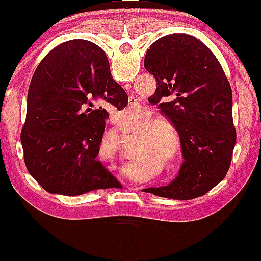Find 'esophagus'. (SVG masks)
Returning <instances> with one entry per match:
<instances>
[{
	"label": "esophagus",
	"instance_id": "34e87169",
	"mask_svg": "<svg viewBox=\"0 0 261 261\" xmlns=\"http://www.w3.org/2000/svg\"><path fill=\"white\" fill-rule=\"evenodd\" d=\"M137 103V99H135V98H130V104H136ZM133 190H139V188H133Z\"/></svg>",
	"mask_w": 261,
	"mask_h": 261
}]
</instances>
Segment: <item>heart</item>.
I'll return each mask as SVG.
<instances>
[{
	"label": "heart",
	"instance_id": "b5f03b06",
	"mask_svg": "<svg viewBox=\"0 0 261 261\" xmlns=\"http://www.w3.org/2000/svg\"><path fill=\"white\" fill-rule=\"evenodd\" d=\"M124 113L126 114V116H128V118L131 119V121H134L135 119H136V116L141 113V108L127 107L126 109L124 110ZM154 120L155 118L152 113H147L145 115V118H143L142 126H147V124L149 126L143 128L141 134H142L143 136L149 137V140L140 141L139 148H137L136 152H135V154L136 155H141L142 153H145V152H147L148 149L157 154L166 153V151H168V148L170 147V139L168 137V135L163 133V131H168L170 136L174 139V141L176 140V133L174 128L170 126V125H167L166 122L163 121H155L153 123V121ZM151 137H152V139H150Z\"/></svg>",
	"mask_w": 261,
	"mask_h": 261
}]
</instances>
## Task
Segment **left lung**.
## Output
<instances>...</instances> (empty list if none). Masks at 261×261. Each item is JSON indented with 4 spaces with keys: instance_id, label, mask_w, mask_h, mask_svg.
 Wrapping results in <instances>:
<instances>
[{
    "instance_id": "left-lung-1",
    "label": "left lung",
    "mask_w": 261,
    "mask_h": 261,
    "mask_svg": "<svg viewBox=\"0 0 261 261\" xmlns=\"http://www.w3.org/2000/svg\"><path fill=\"white\" fill-rule=\"evenodd\" d=\"M145 68L157 82L148 101L174 125L184 162L168 185L143 190L174 200L205 195L226 176L236 145L232 89L222 66L199 39L169 34L149 46Z\"/></svg>"
}]
</instances>
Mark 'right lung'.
Wrapping results in <instances>:
<instances>
[{
	"instance_id": "obj_1",
	"label": "right lung",
	"mask_w": 261,
	"mask_h": 261,
	"mask_svg": "<svg viewBox=\"0 0 261 261\" xmlns=\"http://www.w3.org/2000/svg\"><path fill=\"white\" fill-rule=\"evenodd\" d=\"M127 101L98 45L74 39L53 49L28 91L20 142L29 174L47 193L60 195L118 187L97 155L109 116L104 107L121 110Z\"/></svg>"
}]
</instances>
